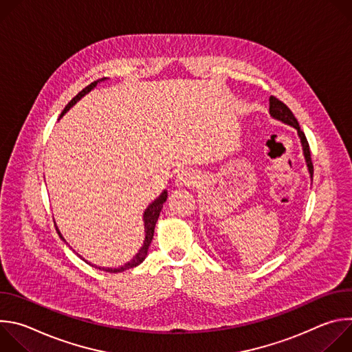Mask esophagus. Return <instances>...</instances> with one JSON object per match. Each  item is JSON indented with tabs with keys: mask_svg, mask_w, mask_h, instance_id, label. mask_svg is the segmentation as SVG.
<instances>
[{
	"mask_svg": "<svg viewBox=\"0 0 352 352\" xmlns=\"http://www.w3.org/2000/svg\"><path fill=\"white\" fill-rule=\"evenodd\" d=\"M197 181V175L190 168H182L177 175V185L179 186H192Z\"/></svg>",
	"mask_w": 352,
	"mask_h": 352,
	"instance_id": "1",
	"label": "esophagus"
}]
</instances>
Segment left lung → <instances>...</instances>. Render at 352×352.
<instances>
[{
	"instance_id": "1",
	"label": "left lung",
	"mask_w": 352,
	"mask_h": 352,
	"mask_svg": "<svg viewBox=\"0 0 352 352\" xmlns=\"http://www.w3.org/2000/svg\"><path fill=\"white\" fill-rule=\"evenodd\" d=\"M269 103H270V114L278 120V121H283L284 124H288L291 126H294L296 131H298V135L300 138V143H302V148H304V155H305V160H307V164H308V170H309V174H311V178H314V164H312V159H311V150H309V143L307 140V136L305 133L302 132V129H300L296 118L294 117V114L291 113V110L281 102V100H278L277 97L274 96H270L269 98Z\"/></svg>"
}]
</instances>
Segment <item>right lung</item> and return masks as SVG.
<instances>
[{
	"label": "right lung",
	"mask_w": 352,
	"mask_h": 352,
	"mask_svg": "<svg viewBox=\"0 0 352 352\" xmlns=\"http://www.w3.org/2000/svg\"><path fill=\"white\" fill-rule=\"evenodd\" d=\"M97 82L98 80H94V82H91L90 85H87L83 90H80L72 100L71 102L67 104V107L64 109V111L61 113V116H64L76 102L79 98H82L86 93H89L96 85H97ZM167 200V190H164L156 200L155 202L150 205L147 209H146V212H144V214H143V221H144V234H146V236H144V241H143V245H142V248H140V250L139 252L136 254V256L131 261V262H128L125 266H122V267H118V269H111V267H109V269H106V267H97V266H94V265H91V266H94V267H97V269H100V270H104V272H109V273H120V272H124V270H128V269H132V267H136L138 265H140L143 261H144V258H146V255H147V250H148V246H150V242H152V239H153V234H155V227H156V223H157V219H159V216H160V212H162V209H163V204L166 202ZM56 230H57V232H58V235L63 238V235H61V232H60V230L56 227ZM64 239V238H63ZM65 241V239H64ZM86 263H89V262H86ZM90 265V263H89Z\"/></svg>",
	"instance_id": "right-lung-1"
}]
</instances>
